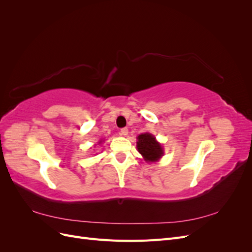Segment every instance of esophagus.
Segmentation results:
<instances>
[{
  "mask_svg": "<svg viewBox=\"0 0 252 252\" xmlns=\"http://www.w3.org/2000/svg\"><path fill=\"white\" fill-rule=\"evenodd\" d=\"M120 134L123 135V136H126L128 134V129L127 128H122L120 130Z\"/></svg>",
  "mask_w": 252,
  "mask_h": 252,
  "instance_id": "34e87169",
  "label": "esophagus"
}]
</instances>
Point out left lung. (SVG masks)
<instances>
[{
    "label": "left lung",
    "instance_id": "8db88e82",
    "mask_svg": "<svg viewBox=\"0 0 252 252\" xmlns=\"http://www.w3.org/2000/svg\"><path fill=\"white\" fill-rule=\"evenodd\" d=\"M136 148L147 163L157 162L164 155L161 144L150 133H142L138 136Z\"/></svg>",
    "mask_w": 252,
    "mask_h": 252
}]
</instances>
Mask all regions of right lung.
<instances>
[{
  "label": "right lung",
  "mask_w": 252,
  "mask_h": 252,
  "mask_svg": "<svg viewBox=\"0 0 252 252\" xmlns=\"http://www.w3.org/2000/svg\"><path fill=\"white\" fill-rule=\"evenodd\" d=\"M100 143H102V141H100Z\"/></svg>",
  "instance_id": "add662e5"
}]
</instances>
